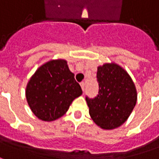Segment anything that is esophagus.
Wrapping results in <instances>:
<instances>
[{
  "label": "esophagus",
  "mask_w": 159,
  "mask_h": 159,
  "mask_svg": "<svg viewBox=\"0 0 159 159\" xmlns=\"http://www.w3.org/2000/svg\"><path fill=\"white\" fill-rule=\"evenodd\" d=\"M80 85H81V88H82V89H83V91H84V87H85V84H84V83H80Z\"/></svg>",
  "instance_id": "34e87169"
}]
</instances>
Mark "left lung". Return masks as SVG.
<instances>
[{"label":"left lung","instance_id":"obj_1","mask_svg":"<svg viewBox=\"0 0 159 159\" xmlns=\"http://www.w3.org/2000/svg\"><path fill=\"white\" fill-rule=\"evenodd\" d=\"M99 92L95 98L86 97L89 115L101 128L120 126L134 110L137 90L129 74L118 64H105L97 68Z\"/></svg>","mask_w":159,"mask_h":159}]
</instances>
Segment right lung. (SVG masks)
<instances>
[{"label": "right lung", "mask_w": 159, "mask_h": 159, "mask_svg": "<svg viewBox=\"0 0 159 159\" xmlns=\"http://www.w3.org/2000/svg\"><path fill=\"white\" fill-rule=\"evenodd\" d=\"M64 59L51 60L41 65L30 78L25 97L35 116L52 121L64 115L72 102L83 94Z\"/></svg>", "instance_id": "add662e5"}]
</instances>
